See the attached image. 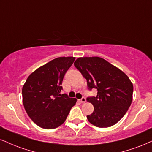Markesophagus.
Masks as SVG:
<instances>
[{
  "label": "esophagus",
  "mask_w": 152,
  "mask_h": 152,
  "mask_svg": "<svg viewBox=\"0 0 152 152\" xmlns=\"http://www.w3.org/2000/svg\"><path fill=\"white\" fill-rule=\"evenodd\" d=\"M78 100H79V102L81 103H86V99L85 98H82L81 99H80Z\"/></svg>",
  "instance_id": "1"
}]
</instances>
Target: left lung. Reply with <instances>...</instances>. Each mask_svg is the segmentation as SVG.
<instances>
[{
    "label": "left lung",
    "mask_w": 152,
    "mask_h": 152,
    "mask_svg": "<svg viewBox=\"0 0 152 152\" xmlns=\"http://www.w3.org/2000/svg\"><path fill=\"white\" fill-rule=\"evenodd\" d=\"M74 66L86 79L89 90L96 88V97L88 98L94 106L87 119L98 127L115 125L132 101L133 84L123 71L98 56L79 57Z\"/></svg>",
    "instance_id": "8db88e82"
}]
</instances>
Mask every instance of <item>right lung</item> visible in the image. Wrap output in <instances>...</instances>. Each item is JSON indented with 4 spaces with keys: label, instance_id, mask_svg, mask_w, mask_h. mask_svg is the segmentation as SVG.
Returning <instances> with one entry per match:
<instances>
[{
    "label": "right lung",
    "instance_id": "right-lung-1",
    "mask_svg": "<svg viewBox=\"0 0 152 152\" xmlns=\"http://www.w3.org/2000/svg\"><path fill=\"white\" fill-rule=\"evenodd\" d=\"M74 60L73 56L54 58L33 71L23 85L25 111L42 128L54 129L61 125L77 101L61 94L64 76Z\"/></svg>",
    "mask_w": 152,
    "mask_h": 152
}]
</instances>
